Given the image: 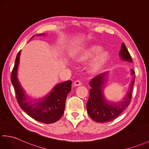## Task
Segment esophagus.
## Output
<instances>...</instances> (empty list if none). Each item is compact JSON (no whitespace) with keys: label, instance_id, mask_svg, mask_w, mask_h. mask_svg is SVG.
I'll list each match as a JSON object with an SVG mask.
<instances>
[{"label":"esophagus","instance_id":"34e87169","mask_svg":"<svg viewBox=\"0 0 149 149\" xmlns=\"http://www.w3.org/2000/svg\"><path fill=\"white\" fill-rule=\"evenodd\" d=\"M81 84H82L81 82L80 81L77 80V81H75L74 82V86H80V85H81Z\"/></svg>","mask_w":149,"mask_h":149}]
</instances>
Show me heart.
Instances as JSON below:
<instances>
[{"label": "heart", "mask_w": 149, "mask_h": 149, "mask_svg": "<svg viewBox=\"0 0 149 149\" xmlns=\"http://www.w3.org/2000/svg\"><path fill=\"white\" fill-rule=\"evenodd\" d=\"M102 50V46L93 45L76 51L73 57L76 61H84L96 56L90 65V70L92 72H97L101 70L109 59V53Z\"/></svg>", "instance_id": "obj_1"}]
</instances>
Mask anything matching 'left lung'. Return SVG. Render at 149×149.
<instances>
[{
	"label": "left lung",
	"instance_id": "1",
	"mask_svg": "<svg viewBox=\"0 0 149 149\" xmlns=\"http://www.w3.org/2000/svg\"><path fill=\"white\" fill-rule=\"evenodd\" d=\"M119 56L123 60L133 62L129 51L124 43L122 44ZM107 74V72H105L95 76L89 83L91 89L89 99L86 103L88 113L93 120L100 123L110 122L116 119L128 107L132 98L133 86L135 80V72L131 69V74L133 76V79L125 98L121 102L112 103L107 101L103 95V86L105 83Z\"/></svg>",
	"mask_w": 149,
	"mask_h": 149
}]
</instances>
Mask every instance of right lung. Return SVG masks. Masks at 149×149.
Masks as SVG:
<instances>
[{
	"instance_id": "right-lung-1",
	"label": "right lung",
	"mask_w": 149,
	"mask_h": 149,
	"mask_svg": "<svg viewBox=\"0 0 149 149\" xmlns=\"http://www.w3.org/2000/svg\"><path fill=\"white\" fill-rule=\"evenodd\" d=\"M41 35L42 34H38V36ZM33 37V36L32 38ZM20 52L16 56L11 76V82L15 88L16 98L19 105L28 115L37 121L46 124L56 122L64 113L67 96L71 91L72 81L69 80L57 84L42 99L37 101H30L17 78Z\"/></svg>"
}]
</instances>
